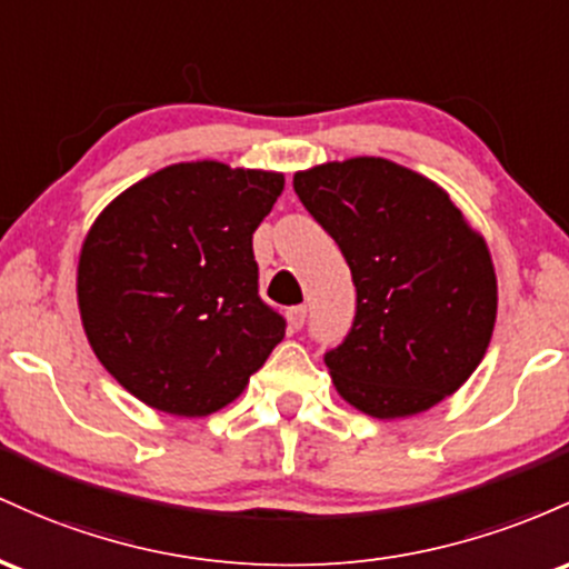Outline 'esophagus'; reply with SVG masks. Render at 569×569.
<instances>
[{"label":"esophagus","mask_w":569,"mask_h":569,"mask_svg":"<svg viewBox=\"0 0 569 569\" xmlns=\"http://www.w3.org/2000/svg\"><path fill=\"white\" fill-rule=\"evenodd\" d=\"M306 322V306H292V309H287V325H290V330H301Z\"/></svg>","instance_id":"obj_1"}]
</instances>
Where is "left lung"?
I'll return each instance as SVG.
<instances>
[{"label":"left lung","mask_w":569,"mask_h":569,"mask_svg":"<svg viewBox=\"0 0 569 569\" xmlns=\"http://www.w3.org/2000/svg\"><path fill=\"white\" fill-rule=\"evenodd\" d=\"M298 199L352 268V333L325 355L336 392L373 419L430 411L473 376L497 319L487 239L430 177L376 156L296 171Z\"/></svg>","instance_id":"1"}]
</instances>
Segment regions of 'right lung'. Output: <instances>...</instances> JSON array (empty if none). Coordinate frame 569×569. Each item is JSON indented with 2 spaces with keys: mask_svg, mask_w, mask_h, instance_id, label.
<instances>
[{
  "mask_svg": "<svg viewBox=\"0 0 569 569\" xmlns=\"http://www.w3.org/2000/svg\"><path fill=\"white\" fill-rule=\"evenodd\" d=\"M284 190L282 171L184 161L112 199L88 228L78 309L99 362L171 417L233 403L284 338L258 296L252 233Z\"/></svg>",
  "mask_w": 569,
  "mask_h": 569,
  "instance_id": "add662e5",
  "label": "right lung"
}]
</instances>
